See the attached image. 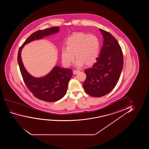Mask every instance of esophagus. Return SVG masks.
I'll use <instances>...</instances> for the list:
<instances>
[{"mask_svg": "<svg viewBox=\"0 0 149 149\" xmlns=\"http://www.w3.org/2000/svg\"><path fill=\"white\" fill-rule=\"evenodd\" d=\"M79 72V70H74L73 72L74 74H77Z\"/></svg>", "mask_w": 149, "mask_h": 149, "instance_id": "34e87169", "label": "esophagus"}]
</instances>
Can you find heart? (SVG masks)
<instances>
[{
  "mask_svg": "<svg viewBox=\"0 0 149 149\" xmlns=\"http://www.w3.org/2000/svg\"><path fill=\"white\" fill-rule=\"evenodd\" d=\"M67 48L61 50L62 62L69 66L74 61L75 56L76 65L80 67L92 65L98 57L100 44L95 35H88L82 33H74L66 42Z\"/></svg>",
  "mask_w": 149,
  "mask_h": 149,
  "instance_id": "1",
  "label": "heart"
}]
</instances>
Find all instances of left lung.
Returning a JSON list of instances; mask_svg holds the SVG:
<instances>
[{
  "label": "left lung",
  "mask_w": 149,
  "mask_h": 149,
  "mask_svg": "<svg viewBox=\"0 0 149 149\" xmlns=\"http://www.w3.org/2000/svg\"><path fill=\"white\" fill-rule=\"evenodd\" d=\"M104 41L99 57L84 70L83 86L90 96L101 97L109 93L118 82L123 66V54L118 41L110 33L99 29Z\"/></svg>",
  "instance_id": "1"
}]
</instances>
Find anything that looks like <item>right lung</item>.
Returning <instances> with one entry per match:
<instances>
[{
    "instance_id": "add662e5",
    "label": "right lung",
    "mask_w": 149,
    "mask_h": 149,
    "mask_svg": "<svg viewBox=\"0 0 149 149\" xmlns=\"http://www.w3.org/2000/svg\"><path fill=\"white\" fill-rule=\"evenodd\" d=\"M59 27L54 26L33 33L20 47L18 53V63L23 79L33 96L46 102H55L65 95L73 73L70 69L55 67L48 75L43 77L35 78L27 72L22 61L21 51L25 45L31 41L54 34L59 31Z\"/></svg>"
}]
</instances>
